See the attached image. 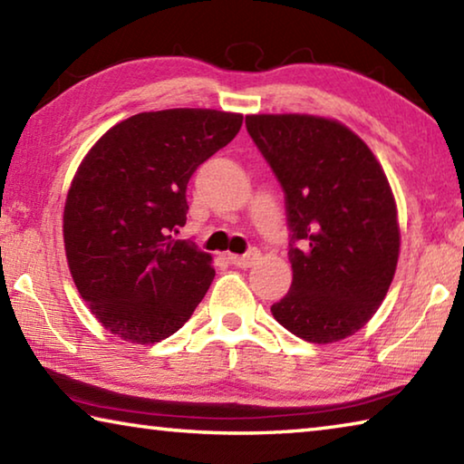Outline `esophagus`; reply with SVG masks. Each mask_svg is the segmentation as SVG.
I'll use <instances>...</instances> for the list:
<instances>
[{
    "mask_svg": "<svg viewBox=\"0 0 464 464\" xmlns=\"http://www.w3.org/2000/svg\"><path fill=\"white\" fill-rule=\"evenodd\" d=\"M229 260H231V264L237 266V268H251V266H254L257 260H260V251L254 247V249H249L247 254H243V256H229Z\"/></svg>",
    "mask_w": 464,
    "mask_h": 464,
    "instance_id": "1",
    "label": "esophagus"
}]
</instances>
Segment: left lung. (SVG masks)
Segmentation results:
<instances>
[{
    "mask_svg": "<svg viewBox=\"0 0 464 464\" xmlns=\"http://www.w3.org/2000/svg\"><path fill=\"white\" fill-rule=\"evenodd\" d=\"M246 127L286 196L293 285L272 315L304 342H340L371 321L395 276L401 231L389 179L334 119L249 114Z\"/></svg>",
    "mask_w": 464,
    "mask_h": 464,
    "instance_id": "8db88e82",
    "label": "left lung"
}]
</instances>
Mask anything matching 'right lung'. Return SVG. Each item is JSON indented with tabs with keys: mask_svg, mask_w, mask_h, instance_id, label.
Listing matches in <instances>:
<instances>
[{
	"mask_svg": "<svg viewBox=\"0 0 464 464\" xmlns=\"http://www.w3.org/2000/svg\"><path fill=\"white\" fill-rule=\"evenodd\" d=\"M243 116L208 108L140 112L114 124L77 168L63 241L92 315L124 342L176 334L215 278L213 257L174 239L196 168L231 143Z\"/></svg>",
	"mask_w": 464,
	"mask_h": 464,
	"instance_id": "1",
	"label": "right lung"
}]
</instances>
